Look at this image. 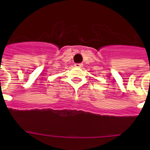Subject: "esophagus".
Segmentation results:
<instances>
[{"mask_svg":"<svg viewBox=\"0 0 150 150\" xmlns=\"http://www.w3.org/2000/svg\"><path fill=\"white\" fill-rule=\"evenodd\" d=\"M74 66L76 67H81L82 66H83V64L81 63H76L75 64H74Z\"/></svg>","mask_w":150,"mask_h":150,"instance_id":"obj_1","label":"esophagus"}]
</instances>
